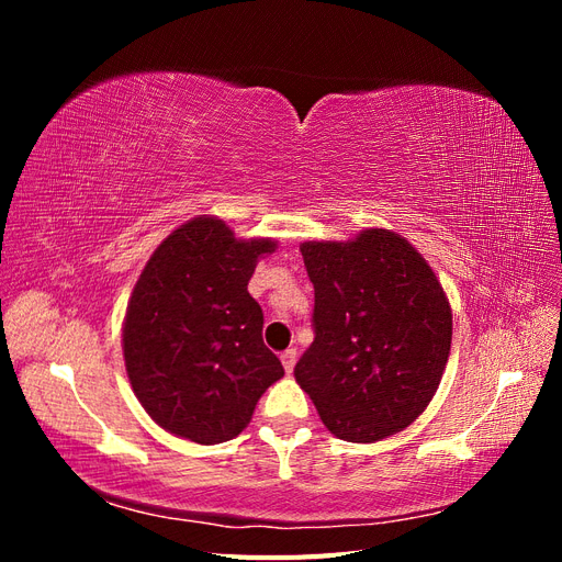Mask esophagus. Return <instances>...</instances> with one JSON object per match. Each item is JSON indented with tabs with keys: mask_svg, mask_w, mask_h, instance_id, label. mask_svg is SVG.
<instances>
[{
	"mask_svg": "<svg viewBox=\"0 0 562 562\" xmlns=\"http://www.w3.org/2000/svg\"><path fill=\"white\" fill-rule=\"evenodd\" d=\"M295 361H297V351H295V349H285V351L281 353V363H283L285 372H293Z\"/></svg>",
	"mask_w": 562,
	"mask_h": 562,
	"instance_id": "esophagus-1",
	"label": "esophagus"
}]
</instances>
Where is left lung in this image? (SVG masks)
I'll return each instance as SVG.
<instances>
[{"mask_svg": "<svg viewBox=\"0 0 562 562\" xmlns=\"http://www.w3.org/2000/svg\"><path fill=\"white\" fill-rule=\"evenodd\" d=\"M314 283V342L295 380L321 422L349 443H375L424 413L443 378L452 312L411 241L363 229L351 241H304Z\"/></svg>", "mask_w": 562, "mask_h": 562, "instance_id": "left-lung-1", "label": "left lung"}]
</instances>
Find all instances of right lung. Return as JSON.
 Here are the masks:
<instances>
[{"instance_id": "add662e5", "label": "right lung", "mask_w": 562, "mask_h": 562, "mask_svg": "<svg viewBox=\"0 0 562 562\" xmlns=\"http://www.w3.org/2000/svg\"><path fill=\"white\" fill-rule=\"evenodd\" d=\"M271 239H236L213 215L180 225L151 252L122 333L135 398L168 434L215 446L239 436L283 366L262 342L248 293Z\"/></svg>"}]
</instances>
